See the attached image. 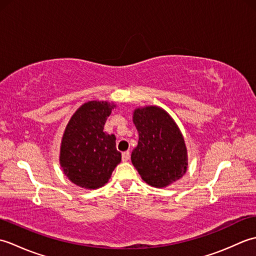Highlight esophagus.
<instances>
[{
    "label": "esophagus",
    "mask_w": 256,
    "mask_h": 256,
    "mask_svg": "<svg viewBox=\"0 0 256 256\" xmlns=\"http://www.w3.org/2000/svg\"><path fill=\"white\" fill-rule=\"evenodd\" d=\"M130 158V152H124L122 153V160L123 162H128Z\"/></svg>",
    "instance_id": "34e87169"
}]
</instances>
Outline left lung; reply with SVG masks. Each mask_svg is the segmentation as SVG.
<instances>
[{
  "label": "left lung",
  "mask_w": 256,
  "mask_h": 256,
  "mask_svg": "<svg viewBox=\"0 0 256 256\" xmlns=\"http://www.w3.org/2000/svg\"><path fill=\"white\" fill-rule=\"evenodd\" d=\"M133 123L138 131V143L131 160L143 180L152 187L164 188L187 172V148L180 130L162 108H135Z\"/></svg>",
  "instance_id": "left-lung-1"
}]
</instances>
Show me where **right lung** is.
Segmentation results:
<instances>
[{
    "label": "right lung",
    "mask_w": 256,
    "mask_h": 256,
    "mask_svg": "<svg viewBox=\"0 0 256 256\" xmlns=\"http://www.w3.org/2000/svg\"><path fill=\"white\" fill-rule=\"evenodd\" d=\"M114 108L116 104L106 101L86 102L64 130L59 162L64 175L79 187L104 186L121 162L116 135L104 132V124Z\"/></svg>",
    "instance_id": "1"
}]
</instances>
